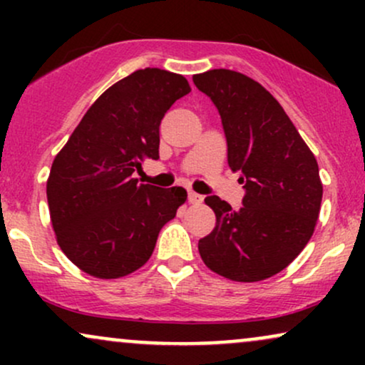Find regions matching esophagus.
Instances as JSON below:
<instances>
[{
	"label": "esophagus",
	"mask_w": 365,
	"mask_h": 365,
	"mask_svg": "<svg viewBox=\"0 0 365 365\" xmlns=\"http://www.w3.org/2000/svg\"><path fill=\"white\" fill-rule=\"evenodd\" d=\"M188 200H190L192 204H200L202 202V195L197 194V192H188Z\"/></svg>",
	"instance_id": "1"
}]
</instances>
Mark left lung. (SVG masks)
<instances>
[{"label":"left lung","mask_w":365,"mask_h":365,"mask_svg":"<svg viewBox=\"0 0 365 365\" xmlns=\"http://www.w3.org/2000/svg\"><path fill=\"white\" fill-rule=\"evenodd\" d=\"M192 78L220 111L228 166L245 188L240 211L206 197L216 226L199 240V254L232 282L271 278L311 240L322 200L319 166L282 104L254 78L226 68Z\"/></svg>","instance_id":"left-lung-1"}]
</instances>
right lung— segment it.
<instances>
[{"label":"right lung","instance_id":"right-lung-1","mask_svg":"<svg viewBox=\"0 0 365 365\" xmlns=\"http://www.w3.org/2000/svg\"><path fill=\"white\" fill-rule=\"evenodd\" d=\"M188 92L183 75L137 70L96 99L54 158L46 183L54 235L83 273L115 279L139 269L187 200L185 188L139 185L133 171L159 158L163 116Z\"/></svg>","mask_w":365,"mask_h":365}]
</instances>
